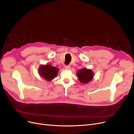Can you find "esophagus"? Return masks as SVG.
Returning <instances> with one entry per match:
<instances>
[{
	"instance_id": "obj_1",
	"label": "esophagus",
	"mask_w": 134,
	"mask_h": 134,
	"mask_svg": "<svg viewBox=\"0 0 134 134\" xmlns=\"http://www.w3.org/2000/svg\"><path fill=\"white\" fill-rule=\"evenodd\" d=\"M70 67H71V66H70V65H66V66H65V69H69L70 68Z\"/></svg>"
}]
</instances>
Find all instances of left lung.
Wrapping results in <instances>:
<instances>
[{"instance_id": "left-lung-1", "label": "left lung", "mask_w": 134, "mask_h": 134, "mask_svg": "<svg viewBox=\"0 0 134 134\" xmlns=\"http://www.w3.org/2000/svg\"><path fill=\"white\" fill-rule=\"evenodd\" d=\"M79 81L83 83H87L92 79L93 77V72L91 69L82 68L77 72Z\"/></svg>"}]
</instances>
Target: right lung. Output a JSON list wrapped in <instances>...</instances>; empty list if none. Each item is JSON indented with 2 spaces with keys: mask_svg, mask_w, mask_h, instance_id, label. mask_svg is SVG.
Wrapping results in <instances>:
<instances>
[{
  "mask_svg": "<svg viewBox=\"0 0 134 134\" xmlns=\"http://www.w3.org/2000/svg\"><path fill=\"white\" fill-rule=\"evenodd\" d=\"M58 70V68L50 65H42L39 68V74L42 78L47 81H51L57 75Z\"/></svg>",
  "mask_w": 134,
  "mask_h": 134,
  "instance_id": "add662e5",
  "label": "right lung"
}]
</instances>
